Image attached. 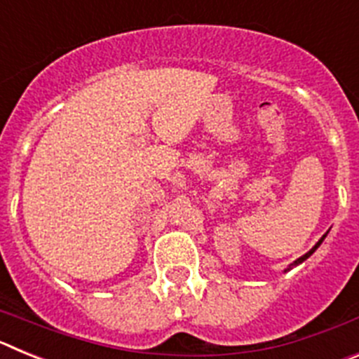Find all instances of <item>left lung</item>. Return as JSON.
Here are the masks:
<instances>
[{
  "label": "left lung",
  "mask_w": 359,
  "mask_h": 359,
  "mask_svg": "<svg viewBox=\"0 0 359 359\" xmlns=\"http://www.w3.org/2000/svg\"><path fill=\"white\" fill-rule=\"evenodd\" d=\"M325 236H327V233H325ZM325 236H323V237H322V239H320V241H318V243H316V244H315V246H313V248H311V250H309V252H307V253H306V255H302V257H300V259H297V261H294V262H293V264H291V266H298V264H300V262H304V261H306L307 257H311V255H313V253H315V252H316V248H318L320 244H322V241H323V239H325Z\"/></svg>",
  "instance_id": "left-lung-1"
}]
</instances>
